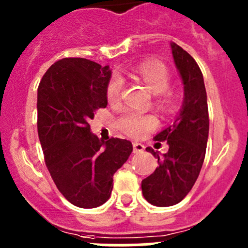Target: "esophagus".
I'll list each match as a JSON object with an SVG mask.
<instances>
[{"instance_id": "1", "label": "esophagus", "mask_w": 248, "mask_h": 248, "mask_svg": "<svg viewBox=\"0 0 248 248\" xmlns=\"http://www.w3.org/2000/svg\"><path fill=\"white\" fill-rule=\"evenodd\" d=\"M133 151L134 153H143L144 151V145L140 143H133Z\"/></svg>"}]
</instances>
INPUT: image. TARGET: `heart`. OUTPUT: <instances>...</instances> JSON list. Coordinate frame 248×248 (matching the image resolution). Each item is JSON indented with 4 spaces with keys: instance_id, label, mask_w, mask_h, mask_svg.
I'll use <instances>...</instances> for the list:
<instances>
[{
    "instance_id": "1",
    "label": "heart",
    "mask_w": 248,
    "mask_h": 248,
    "mask_svg": "<svg viewBox=\"0 0 248 248\" xmlns=\"http://www.w3.org/2000/svg\"><path fill=\"white\" fill-rule=\"evenodd\" d=\"M133 73L138 76L148 85L150 91L155 94H159L157 102L163 105H168L171 100L170 94L166 92L170 84V73L164 63L148 59L143 61L133 68ZM124 79L120 74H113L107 87V98L109 103H117L122 95ZM118 128L129 137L138 138L148 133L157 125V120L154 115L150 114H140L138 111L126 109L118 118Z\"/></svg>"
}]
</instances>
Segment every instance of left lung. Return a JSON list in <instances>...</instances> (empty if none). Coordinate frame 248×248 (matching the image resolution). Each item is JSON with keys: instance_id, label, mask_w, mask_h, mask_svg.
Listing matches in <instances>:
<instances>
[{"instance_id": "1", "label": "left lung", "mask_w": 248, "mask_h": 248, "mask_svg": "<svg viewBox=\"0 0 248 248\" xmlns=\"http://www.w3.org/2000/svg\"><path fill=\"white\" fill-rule=\"evenodd\" d=\"M172 57L184 84V100L174 123L155 135L157 141H168L169 150L146 148L157 159L155 171L141 181L145 200L165 207L180 202L192 189L202 168L209 138L207 95L198 63L176 43H170Z\"/></svg>"}]
</instances>
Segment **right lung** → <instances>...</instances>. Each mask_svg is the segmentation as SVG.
Instances as JSON below:
<instances>
[{"mask_svg": "<svg viewBox=\"0 0 248 248\" xmlns=\"http://www.w3.org/2000/svg\"><path fill=\"white\" fill-rule=\"evenodd\" d=\"M109 65L63 58L48 68L37 94V128L48 171L74 206L93 209L110 198L113 175L133 151L129 140L98 139L89 120L108 104Z\"/></svg>", "mask_w": 248, "mask_h": 248, "instance_id": "obj_1", "label": "right lung"}]
</instances>
